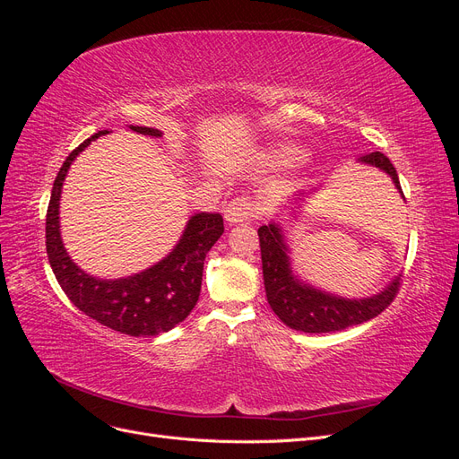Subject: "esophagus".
Returning <instances> with one entry per match:
<instances>
[{"mask_svg": "<svg viewBox=\"0 0 459 459\" xmlns=\"http://www.w3.org/2000/svg\"><path fill=\"white\" fill-rule=\"evenodd\" d=\"M258 214V204L253 197L248 195H239L228 203L224 216L228 220V224H239V221L253 220Z\"/></svg>", "mask_w": 459, "mask_h": 459, "instance_id": "esophagus-1", "label": "esophagus"}]
</instances>
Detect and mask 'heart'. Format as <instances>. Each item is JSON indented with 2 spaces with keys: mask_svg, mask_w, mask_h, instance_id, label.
Masks as SVG:
<instances>
[{
  "mask_svg": "<svg viewBox=\"0 0 459 459\" xmlns=\"http://www.w3.org/2000/svg\"><path fill=\"white\" fill-rule=\"evenodd\" d=\"M281 157H283L287 162H290V160H295L299 155H297L295 149H285V151L281 152Z\"/></svg>",
  "mask_w": 459,
  "mask_h": 459,
  "instance_id": "heart-1",
  "label": "heart"
}]
</instances>
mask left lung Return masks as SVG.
Segmentation results:
<instances>
[{
    "label": "left lung",
    "instance_id": "1",
    "mask_svg": "<svg viewBox=\"0 0 459 459\" xmlns=\"http://www.w3.org/2000/svg\"><path fill=\"white\" fill-rule=\"evenodd\" d=\"M364 162L377 166L393 178L394 186L402 193L398 174L393 162L381 151L369 152L362 157ZM404 195V193H402ZM260 255H262V272L264 285L272 310L277 314L285 325L304 333H331L341 331L352 325H359L368 319L379 316L388 308L400 289V277L388 285L379 295L362 300H346L339 297H331L316 290L308 285H302L295 280L289 268L287 247L283 245V235L275 224L260 226Z\"/></svg>",
    "mask_w": 459,
    "mask_h": 459
}]
</instances>
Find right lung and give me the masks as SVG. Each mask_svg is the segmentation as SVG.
<instances>
[{"label": "right lung", "instance_id": "1", "mask_svg": "<svg viewBox=\"0 0 459 459\" xmlns=\"http://www.w3.org/2000/svg\"><path fill=\"white\" fill-rule=\"evenodd\" d=\"M134 132L160 137V132L145 126H130ZM97 132L80 143L63 162L55 178L46 214V248L51 270L65 295L78 310L97 324L130 337H155L170 331L189 316L201 295L203 266L206 253L224 233L220 214H195L189 221L174 251L155 266L124 280L105 281L82 272L66 255L59 233V199L65 176L80 151H84Z\"/></svg>", "mask_w": 459, "mask_h": 459}]
</instances>
